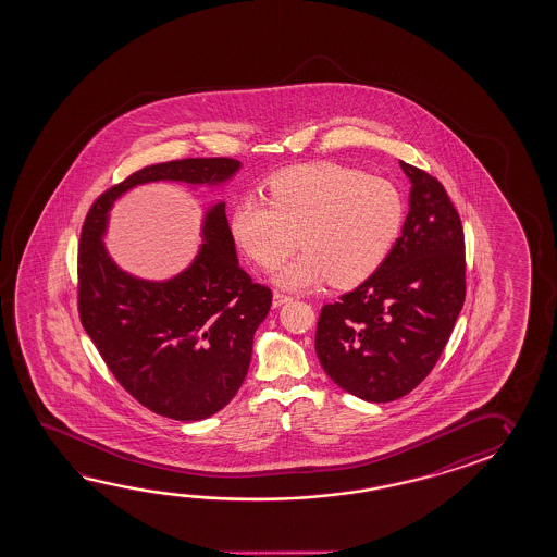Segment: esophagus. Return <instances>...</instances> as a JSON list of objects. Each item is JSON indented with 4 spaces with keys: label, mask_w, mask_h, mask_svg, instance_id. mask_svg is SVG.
<instances>
[{
    "label": "esophagus",
    "mask_w": 557,
    "mask_h": 557,
    "mask_svg": "<svg viewBox=\"0 0 557 557\" xmlns=\"http://www.w3.org/2000/svg\"><path fill=\"white\" fill-rule=\"evenodd\" d=\"M293 298L290 296H286L283 293H274L273 294V308H281L283 304L290 302Z\"/></svg>",
    "instance_id": "1"
}]
</instances>
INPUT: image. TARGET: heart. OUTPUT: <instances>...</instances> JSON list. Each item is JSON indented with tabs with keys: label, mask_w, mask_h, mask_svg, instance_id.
Listing matches in <instances>:
<instances>
[{
	"label": "heart",
	"mask_w": 557,
	"mask_h": 557,
	"mask_svg": "<svg viewBox=\"0 0 557 557\" xmlns=\"http://www.w3.org/2000/svg\"><path fill=\"white\" fill-rule=\"evenodd\" d=\"M401 224L404 200L392 183L335 163L276 175L230 216L237 246L263 267L283 261L298 234L304 253L273 274L286 288L325 276L335 286L359 283L386 259Z\"/></svg>",
	"instance_id": "b5f03b06"
}]
</instances>
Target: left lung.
I'll return each mask as SVG.
<instances>
[{
  "label": "left lung",
  "mask_w": 557,
  "mask_h": 557,
  "mask_svg": "<svg viewBox=\"0 0 557 557\" xmlns=\"http://www.w3.org/2000/svg\"><path fill=\"white\" fill-rule=\"evenodd\" d=\"M409 177L401 236L364 283L321 308L315 352L325 374L372 404L423 382L450 339L466 298L463 230L443 185L399 161Z\"/></svg>",
  "instance_id": "left-lung-1"
}]
</instances>
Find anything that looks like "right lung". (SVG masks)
Here are the masks:
<instances>
[{
  "label": "right lung",
  "mask_w": 557,
  "mask_h": 557,
  "mask_svg": "<svg viewBox=\"0 0 557 557\" xmlns=\"http://www.w3.org/2000/svg\"><path fill=\"white\" fill-rule=\"evenodd\" d=\"M239 170L230 158L144 168L97 198L82 227L77 276L85 333L131 396L175 421H202L236 396L273 296L239 267L224 200L207 208L202 244L189 267L165 281L116 264L103 242L111 208L140 185L171 181L218 189Z\"/></svg>",
  "instance_id": "obj_1"
}]
</instances>
